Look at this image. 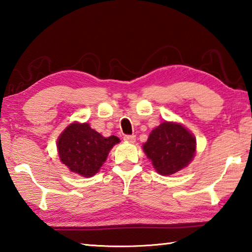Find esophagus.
<instances>
[{
	"label": "esophagus",
	"instance_id": "1",
	"mask_svg": "<svg viewBox=\"0 0 252 252\" xmlns=\"http://www.w3.org/2000/svg\"><path fill=\"white\" fill-rule=\"evenodd\" d=\"M123 140L126 142H134L135 141V135L134 134H126L123 136Z\"/></svg>",
	"mask_w": 252,
	"mask_h": 252
}]
</instances>
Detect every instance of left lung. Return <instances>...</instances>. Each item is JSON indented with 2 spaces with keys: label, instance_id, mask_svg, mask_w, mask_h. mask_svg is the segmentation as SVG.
<instances>
[{
  "label": "left lung",
  "instance_id": "8db88e82",
  "mask_svg": "<svg viewBox=\"0 0 252 252\" xmlns=\"http://www.w3.org/2000/svg\"><path fill=\"white\" fill-rule=\"evenodd\" d=\"M143 150L160 174L170 176L187 167L195 151L194 136L185 126L163 122L149 135Z\"/></svg>",
  "mask_w": 252,
  "mask_h": 252
}]
</instances>
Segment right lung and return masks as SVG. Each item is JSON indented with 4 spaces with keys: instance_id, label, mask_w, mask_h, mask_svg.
Instances as JSON below:
<instances>
[{
    "instance_id": "obj_1",
    "label": "right lung",
    "mask_w": 252,
    "mask_h": 252,
    "mask_svg": "<svg viewBox=\"0 0 252 252\" xmlns=\"http://www.w3.org/2000/svg\"><path fill=\"white\" fill-rule=\"evenodd\" d=\"M118 136L104 138L88 123H72L59 136L60 159L71 171L83 177H92L99 171Z\"/></svg>"
}]
</instances>
